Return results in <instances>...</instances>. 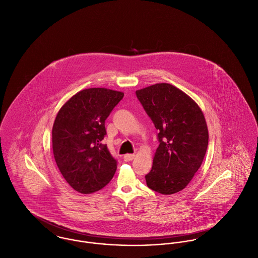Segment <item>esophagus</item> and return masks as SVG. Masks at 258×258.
I'll return each instance as SVG.
<instances>
[{
  "label": "esophagus",
  "mask_w": 258,
  "mask_h": 258,
  "mask_svg": "<svg viewBox=\"0 0 258 258\" xmlns=\"http://www.w3.org/2000/svg\"><path fill=\"white\" fill-rule=\"evenodd\" d=\"M135 158V155H132V154H126V155H123V160L124 161H131Z\"/></svg>",
  "instance_id": "1"
}]
</instances>
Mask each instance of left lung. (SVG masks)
<instances>
[{
    "mask_svg": "<svg viewBox=\"0 0 258 258\" xmlns=\"http://www.w3.org/2000/svg\"><path fill=\"white\" fill-rule=\"evenodd\" d=\"M136 94L159 132L147 184L161 195L178 192L204 161L208 145L205 114L188 95L170 84H155Z\"/></svg>",
    "mask_w": 258,
    "mask_h": 258,
    "instance_id": "obj_1",
    "label": "left lung"
}]
</instances>
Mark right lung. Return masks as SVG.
I'll list each match as a JSON object with an SVG mask.
<instances>
[{
    "label": "right lung",
    "mask_w": 258,
    "mask_h": 258,
    "mask_svg": "<svg viewBox=\"0 0 258 258\" xmlns=\"http://www.w3.org/2000/svg\"><path fill=\"white\" fill-rule=\"evenodd\" d=\"M123 93L105 88L82 90L56 113L52 130V153L66 181L90 195L104 187L116 170V160L101 142L104 121Z\"/></svg>",
    "instance_id": "obj_1"
}]
</instances>
